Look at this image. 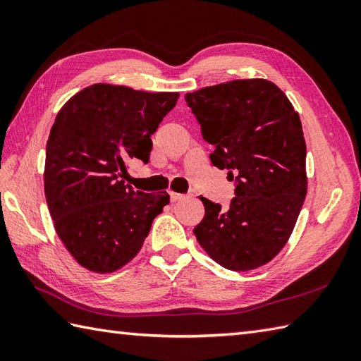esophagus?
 Instances as JSON below:
<instances>
[{
	"instance_id": "obj_1",
	"label": "esophagus",
	"mask_w": 361,
	"mask_h": 361,
	"mask_svg": "<svg viewBox=\"0 0 361 361\" xmlns=\"http://www.w3.org/2000/svg\"><path fill=\"white\" fill-rule=\"evenodd\" d=\"M183 197H185V195L176 194V192H169V198H171V202H172V203H175V202H180Z\"/></svg>"
}]
</instances>
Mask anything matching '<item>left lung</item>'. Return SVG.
<instances>
[{"label": "left lung", "instance_id": "left-lung-1", "mask_svg": "<svg viewBox=\"0 0 361 361\" xmlns=\"http://www.w3.org/2000/svg\"><path fill=\"white\" fill-rule=\"evenodd\" d=\"M185 99L214 145L211 163L237 181L228 209L200 197L204 217L194 234L221 267L255 270L286 247L307 194L301 119L267 79L219 83Z\"/></svg>", "mask_w": 361, "mask_h": 361}]
</instances>
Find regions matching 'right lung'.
Masks as SVG:
<instances>
[{
    "label": "right lung",
    "instance_id": "right-lung-1",
    "mask_svg": "<svg viewBox=\"0 0 361 361\" xmlns=\"http://www.w3.org/2000/svg\"><path fill=\"white\" fill-rule=\"evenodd\" d=\"M178 97L94 83L57 113L46 144V203L60 240L87 270L127 265L169 204L166 190L144 194L126 176L130 161L149 163L150 136Z\"/></svg>",
    "mask_w": 361,
    "mask_h": 361
}]
</instances>
